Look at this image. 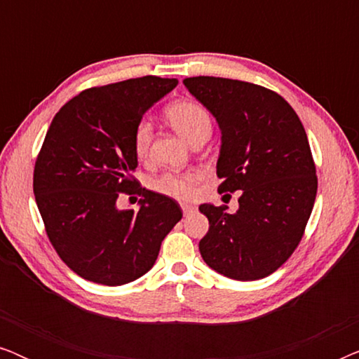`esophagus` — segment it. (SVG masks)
<instances>
[{
  "label": "esophagus",
  "mask_w": 359,
  "mask_h": 359,
  "mask_svg": "<svg viewBox=\"0 0 359 359\" xmlns=\"http://www.w3.org/2000/svg\"><path fill=\"white\" fill-rule=\"evenodd\" d=\"M181 209H183V214H184V215H189V214H193L194 210H196V208H194L193 204H186V203L181 204Z\"/></svg>",
  "instance_id": "obj_1"
}]
</instances>
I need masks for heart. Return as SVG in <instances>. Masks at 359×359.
<instances>
[{
	"label": "heart",
	"mask_w": 359,
	"mask_h": 359,
	"mask_svg": "<svg viewBox=\"0 0 359 359\" xmlns=\"http://www.w3.org/2000/svg\"><path fill=\"white\" fill-rule=\"evenodd\" d=\"M165 116L171 127L183 137L186 142L194 145L196 142L208 139L212 130V117L209 111L199 102L183 100L175 101L165 109ZM151 130L150 122L140 121L135 126L132 134V149L137 158L144 160L150 154L151 145ZM198 171H165L158 178L151 181V189L156 193L170 196L175 199H189L194 194V186L198 183Z\"/></svg>",
	"instance_id": "1"
}]
</instances>
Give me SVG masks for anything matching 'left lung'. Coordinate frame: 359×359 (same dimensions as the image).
I'll use <instances>...</instances> for the list:
<instances>
[{
	"mask_svg": "<svg viewBox=\"0 0 359 359\" xmlns=\"http://www.w3.org/2000/svg\"><path fill=\"white\" fill-rule=\"evenodd\" d=\"M183 83L222 132L219 193L240 191L237 212L199 205L209 219L201 257L237 281L266 278L297 248L316 203V163L302 122L283 96L253 83L217 76Z\"/></svg>",
	"mask_w": 359,
	"mask_h": 359,
	"instance_id": "obj_1",
	"label": "left lung"
}]
</instances>
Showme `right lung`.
I'll use <instances>...</instances> for the list:
<instances>
[{"label": "right lung", "mask_w": 359, "mask_h": 359, "mask_svg": "<svg viewBox=\"0 0 359 359\" xmlns=\"http://www.w3.org/2000/svg\"><path fill=\"white\" fill-rule=\"evenodd\" d=\"M178 85L142 76L81 91L62 106L34 166V194L47 237L72 271L121 286L155 264L161 242L183 217L168 196L140 188L132 134L149 107ZM121 192L144 198L121 211Z\"/></svg>", "instance_id": "1"}]
</instances>
